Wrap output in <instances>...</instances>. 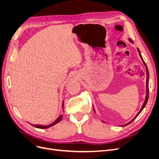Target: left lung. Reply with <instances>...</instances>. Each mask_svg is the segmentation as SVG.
Here are the masks:
<instances>
[{
	"mask_svg": "<svg viewBox=\"0 0 159 159\" xmlns=\"http://www.w3.org/2000/svg\"><path fill=\"white\" fill-rule=\"evenodd\" d=\"M128 40H129V41H130V42L131 43H133V41L130 39H128ZM138 49V52H139V56H140V57H141V59H142V61H143V64H144V66H145V68H146V74H147V79H146V95H145V101H144V102H143V105H142V108H141V109L139 110V111L138 112V113L136 115V116L134 117V118L132 120H130V122H128V123H126V125H122L121 126H127L128 125H129V124H130V123L136 118V117L140 114V113L142 112V110L144 109V107H145V105H146V104H147V103H148V98H149V70H148V67H147V66H146V63H145V61H144V60H143V57H142V54H141V52H140V50H139V48H137ZM93 111H94V113H96V111H95V109H93ZM102 122H103V121H102Z\"/></svg>",
	"mask_w": 159,
	"mask_h": 159,
	"instance_id": "left-lung-1",
	"label": "left lung"
}]
</instances>
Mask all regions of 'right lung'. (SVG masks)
Returning a JSON list of instances; mask_svg holds the SVG:
<instances>
[{"label":"right lung","instance_id":"right-lung-1","mask_svg":"<svg viewBox=\"0 0 159 159\" xmlns=\"http://www.w3.org/2000/svg\"><path fill=\"white\" fill-rule=\"evenodd\" d=\"M63 107H64V101H63V103H62V109H63ZM62 117H63V115H61L60 116L58 117V118H57V119L55 120L54 122H53L52 123H51V124L49 125H45V126H44V125H31L33 126L34 127H36V128H40V129L48 128H50V127H51V126H54V125H56L57 123L60 122V120H61V119H62Z\"/></svg>","mask_w":159,"mask_h":159}]
</instances>
